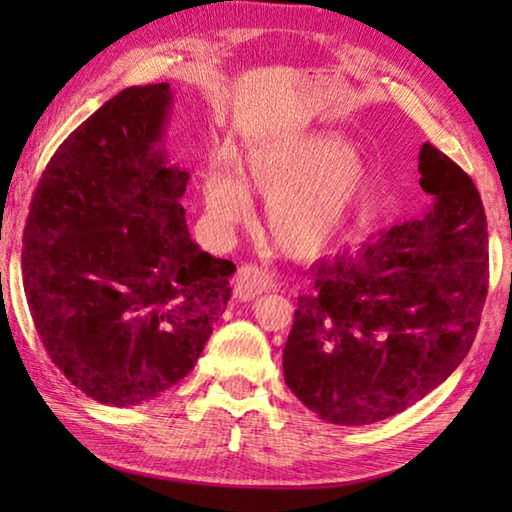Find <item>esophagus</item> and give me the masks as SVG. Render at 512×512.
Masks as SVG:
<instances>
[{
  "label": "esophagus",
  "instance_id": "34e87169",
  "mask_svg": "<svg viewBox=\"0 0 512 512\" xmlns=\"http://www.w3.org/2000/svg\"><path fill=\"white\" fill-rule=\"evenodd\" d=\"M275 287L271 275H268L264 268L257 266H241L239 273L235 277V298L237 300H255L262 293L271 291Z\"/></svg>",
  "mask_w": 512,
  "mask_h": 512
}]
</instances>
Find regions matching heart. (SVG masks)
<instances>
[{
	"label": "heart",
	"mask_w": 512,
	"mask_h": 512,
	"mask_svg": "<svg viewBox=\"0 0 512 512\" xmlns=\"http://www.w3.org/2000/svg\"><path fill=\"white\" fill-rule=\"evenodd\" d=\"M368 162L348 140L309 131L259 142L246 153L241 178L214 169L203 180L205 212L212 228L228 232L244 223L253 205L266 201V228L284 253H323L350 223L368 185Z\"/></svg>",
	"instance_id": "heart-1"
}]
</instances>
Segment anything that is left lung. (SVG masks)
Returning a JSON list of instances; mask_svg holds the SVG:
<instances>
[{
  "mask_svg": "<svg viewBox=\"0 0 512 512\" xmlns=\"http://www.w3.org/2000/svg\"><path fill=\"white\" fill-rule=\"evenodd\" d=\"M418 219L309 268L282 368L291 393L341 427L402 413L470 352L488 296V223L472 178L429 142Z\"/></svg>",
  "mask_w": 512,
  "mask_h": 512,
  "instance_id": "8db88e82",
  "label": "left lung"
}]
</instances>
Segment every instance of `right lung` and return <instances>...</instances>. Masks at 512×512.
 Returning <instances> with one entry per match:
<instances>
[{
	"mask_svg": "<svg viewBox=\"0 0 512 512\" xmlns=\"http://www.w3.org/2000/svg\"><path fill=\"white\" fill-rule=\"evenodd\" d=\"M171 106L169 83L103 103L49 160L24 228L42 345L79 391L117 409L194 370L237 271L189 237V169L164 146Z\"/></svg>",
	"mask_w": 512,
	"mask_h": 512,
	"instance_id": "obj_1",
	"label": "right lung"
}]
</instances>
